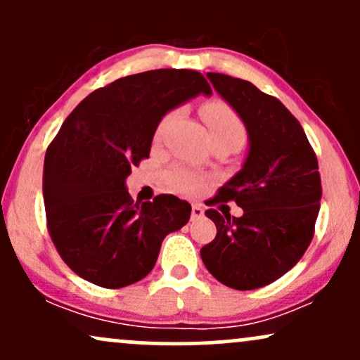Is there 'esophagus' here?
I'll return each instance as SVG.
<instances>
[{
    "mask_svg": "<svg viewBox=\"0 0 360 360\" xmlns=\"http://www.w3.org/2000/svg\"><path fill=\"white\" fill-rule=\"evenodd\" d=\"M205 214V210H203V206L201 205H193L191 206V220L194 221V220H200L201 217H203Z\"/></svg>",
    "mask_w": 360,
    "mask_h": 360,
    "instance_id": "1",
    "label": "esophagus"
}]
</instances>
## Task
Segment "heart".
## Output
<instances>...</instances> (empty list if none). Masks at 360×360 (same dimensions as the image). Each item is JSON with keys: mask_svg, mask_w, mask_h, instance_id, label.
Returning <instances> with one entry per match:
<instances>
[{"mask_svg": "<svg viewBox=\"0 0 360 360\" xmlns=\"http://www.w3.org/2000/svg\"><path fill=\"white\" fill-rule=\"evenodd\" d=\"M177 113H179V111H172V113H169L167 117L160 122L159 128H157V137H160V135L167 130V127L171 125L172 120L177 117ZM203 120L206 122V125H208L212 139L232 137L237 140H243V137H245V128H243L240 118L237 117V113H235L232 108H229L226 105H221V103L206 105L203 108ZM167 181L172 189L181 193H196L200 191L201 186H203V177L186 167L171 169V171L167 172Z\"/></svg>", "mask_w": 360, "mask_h": 360, "instance_id": "obj_1", "label": "heart"}]
</instances>
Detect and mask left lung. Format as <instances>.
Here are the masks:
<instances>
[{
  "label": "left lung",
  "mask_w": 360,
  "mask_h": 360,
  "mask_svg": "<svg viewBox=\"0 0 360 360\" xmlns=\"http://www.w3.org/2000/svg\"><path fill=\"white\" fill-rule=\"evenodd\" d=\"M206 77L240 117L249 150L212 200L235 201L243 214L206 210L217 237L200 254L213 278L249 291L274 283L303 257L320 212V172L303 127L278 98L226 74Z\"/></svg>",
  "instance_id": "8db88e82"
}]
</instances>
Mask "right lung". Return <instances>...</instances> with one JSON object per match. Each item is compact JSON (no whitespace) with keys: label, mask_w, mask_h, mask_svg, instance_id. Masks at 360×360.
I'll use <instances>...</instances> for the list:
<instances>
[{"label":"right lung","mask_w":360,"mask_h":360,"mask_svg":"<svg viewBox=\"0 0 360 360\" xmlns=\"http://www.w3.org/2000/svg\"><path fill=\"white\" fill-rule=\"evenodd\" d=\"M200 94L212 96L200 72L157 69L93 91L65 118L45 154L44 203L53 245L82 279L110 289L137 283L166 235L188 223L189 203L172 194L134 203L125 183L164 115Z\"/></svg>","instance_id":"obj_1"}]
</instances>
